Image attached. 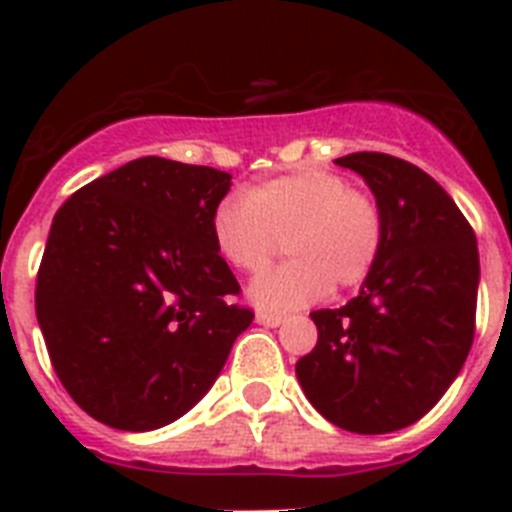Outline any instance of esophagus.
I'll return each mask as SVG.
<instances>
[{
  "label": "esophagus",
  "instance_id": "obj_1",
  "mask_svg": "<svg viewBox=\"0 0 512 512\" xmlns=\"http://www.w3.org/2000/svg\"><path fill=\"white\" fill-rule=\"evenodd\" d=\"M256 323L269 325V328H277V325L284 323V315H274V312H259V315H256Z\"/></svg>",
  "mask_w": 512,
  "mask_h": 512
}]
</instances>
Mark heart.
I'll return each instance as SVG.
<instances>
[{"label": "heart", "mask_w": 512, "mask_h": 512, "mask_svg": "<svg viewBox=\"0 0 512 512\" xmlns=\"http://www.w3.org/2000/svg\"><path fill=\"white\" fill-rule=\"evenodd\" d=\"M210 235L217 256L243 274L264 269L282 241L289 261L253 279L248 300L289 312L320 300L328 287L364 282L382 253L384 217L372 194L351 189L346 176L297 169L251 184L243 200L217 202Z\"/></svg>", "instance_id": "b5f03b06"}]
</instances>
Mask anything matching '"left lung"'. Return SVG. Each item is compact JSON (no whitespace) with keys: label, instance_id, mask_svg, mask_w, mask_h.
<instances>
[{"label":"left lung","instance_id":"obj_1","mask_svg":"<svg viewBox=\"0 0 512 512\" xmlns=\"http://www.w3.org/2000/svg\"><path fill=\"white\" fill-rule=\"evenodd\" d=\"M382 207L384 243L359 295L315 310L318 346L297 361L302 392L330 423L377 436L413 425L459 377L474 341L477 235L446 189L387 153H348Z\"/></svg>","mask_w":512,"mask_h":512}]
</instances>
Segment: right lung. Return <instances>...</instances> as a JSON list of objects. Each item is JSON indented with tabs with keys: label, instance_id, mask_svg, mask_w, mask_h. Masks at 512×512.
<instances>
[{
	"label": "right lung",
	"instance_id": "obj_1",
	"mask_svg": "<svg viewBox=\"0 0 512 512\" xmlns=\"http://www.w3.org/2000/svg\"><path fill=\"white\" fill-rule=\"evenodd\" d=\"M233 176L146 156L56 212L35 287L53 369L84 413L156 431L207 395L253 312L215 251L212 207Z\"/></svg>",
	"mask_w": 512,
	"mask_h": 512
}]
</instances>
